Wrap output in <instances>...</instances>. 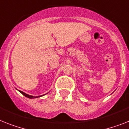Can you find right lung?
<instances>
[{"instance_id": "obj_1", "label": "right lung", "mask_w": 129, "mask_h": 129, "mask_svg": "<svg viewBox=\"0 0 129 129\" xmlns=\"http://www.w3.org/2000/svg\"><path fill=\"white\" fill-rule=\"evenodd\" d=\"M19 91H20V93H22L23 95H24L25 97H26V98H29V99H34V98H39V97H41V96H43L44 95H45V94H47V93H45V94H43V95H38V96H34V95H29V94H27V93H25V92H23L22 91H20V90H18Z\"/></svg>"}]
</instances>
